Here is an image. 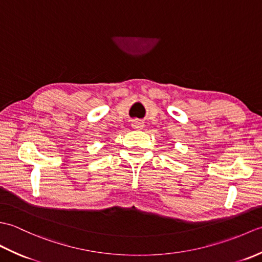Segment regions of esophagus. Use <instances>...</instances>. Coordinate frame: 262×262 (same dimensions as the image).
I'll list each match as a JSON object with an SVG mask.
<instances>
[{
  "label": "esophagus",
  "instance_id": "esophagus-1",
  "mask_svg": "<svg viewBox=\"0 0 262 262\" xmlns=\"http://www.w3.org/2000/svg\"><path fill=\"white\" fill-rule=\"evenodd\" d=\"M132 126H133V128H135V129H142V128L144 127V122L141 120H135L132 124Z\"/></svg>",
  "mask_w": 262,
  "mask_h": 262
}]
</instances>
